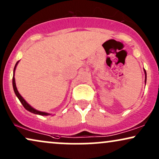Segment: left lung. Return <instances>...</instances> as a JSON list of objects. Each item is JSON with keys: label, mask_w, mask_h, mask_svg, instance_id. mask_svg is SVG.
<instances>
[{"label": "left lung", "mask_w": 159, "mask_h": 159, "mask_svg": "<svg viewBox=\"0 0 159 159\" xmlns=\"http://www.w3.org/2000/svg\"><path fill=\"white\" fill-rule=\"evenodd\" d=\"M144 73H145V83H146V80H147V73H146V70H144Z\"/></svg>", "instance_id": "1"}]
</instances>
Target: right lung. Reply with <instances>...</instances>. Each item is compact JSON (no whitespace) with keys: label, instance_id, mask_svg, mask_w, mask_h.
Returning a JSON list of instances; mask_svg holds the SVG:
<instances>
[{"label":"right lung","instance_id":"1","mask_svg":"<svg viewBox=\"0 0 159 159\" xmlns=\"http://www.w3.org/2000/svg\"><path fill=\"white\" fill-rule=\"evenodd\" d=\"M19 62L18 61L17 63H16V65L15 66V68H14V76H13V78H12V84H13V89H14V91H15V93L16 95H17V97L18 98V99L20 100V103L23 104V107L25 108L26 110H28V111H29L30 112H32V113L34 114H39V115H48L49 114L48 113H45V112H42V111H37V110L34 109V108H32L31 106L29 105V103H27V102L25 101V100L23 99V97L20 94L19 92H18L17 89V87H16V84H15V70L16 69V67H17V63Z\"/></svg>","mask_w":159,"mask_h":159}]
</instances>
